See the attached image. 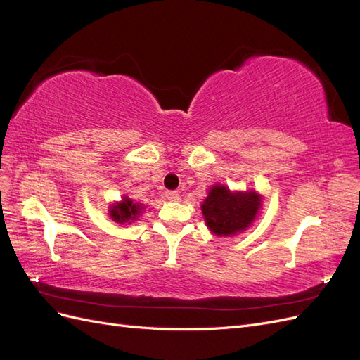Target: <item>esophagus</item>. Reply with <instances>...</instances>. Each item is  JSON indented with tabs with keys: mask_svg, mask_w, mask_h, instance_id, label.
Listing matches in <instances>:
<instances>
[{
	"mask_svg": "<svg viewBox=\"0 0 360 360\" xmlns=\"http://www.w3.org/2000/svg\"><path fill=\"white\" fill-rule=\"evenodd\" d=\"M165 198L168 201H179L180 200V195L176 191H167L165 192Z\"/></svg>",
	"mask_w": 360,
	"mask_h": 360,
	"instance_id": "obj_1",
	"label": "esophagus"
}]
</instances>
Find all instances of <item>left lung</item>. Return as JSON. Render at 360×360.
<instances>
[{
  "label": "left lung",
  "instance_id": "left-lung-1",
  "mask_svg": "<svg viewBox=\"0 0 360 360\" xmlns=\"http://www.w3.org/2000/svg\"><path fill=\"white\" fill-rule=\"evenodd\" d=\"M263 207V195L257 191H231L225 184H213L201 204L209 230L219 237H231L252 226Z\"/></svg>",
  "mask_w": 360,
  "mask_h": 360
}]
</instances>
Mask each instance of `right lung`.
Here are the masks:
<instances>
[{
	"mask_svg": "<svg viewBox=\"0 0 360 360\" xmlns=\"http://www.w3.org/2000/svg\"><path fill=\"white\" fill-rule=\"evenodd\" d=\"M146 209L144 204L141 202H136L134 200L127 198L126 195L122 198V201H115L110 205V210H108V213H110L111 219L120 225H130L132 222H136L139 219V216L143 214Z\"/></svg>",
	"mask_w": 360,
	"mask_h": 360,
	"instance_id": "obj_1",
	"label": "right lung"
}]
</instances>
